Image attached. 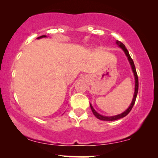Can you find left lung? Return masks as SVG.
Returning <instances> with one entry per match:
<instances>
[{"instance_id": "1", "label": "left lung", "mask_w": 158, "mask_h": 158, "mask_svg": "<svg viewBox=\"0 0 158 158\" xmlns=\"http://www.w3.org/2000/svg\"><path fill=\"white\" fill-rule=\"evenodd\" d=\"M116 44L118 45V47H120V48H122L123 49V51L124 52L125 55H127V58H128V60L129 62V63L131 64V69H132V71H133V73H134V75H135V94H134V97H133V99H132V101H131L130 106H129L128 109H127L126 111L123 112L122 114H118V115H116V116H102L101 115V114H99L98 113H97V112L95 111L94 108H93L92 105L90 104V109L92 110V112L93 114H94L95 116H96V118H98V119L100 120H103V121H115V120H117V119H119L121 118H123L124 117V116H126L127 114H128L130 111L132 109L134 104H135V101H136V98H137V93H138V88H139V82H138V76H137V71H136V68H135V64H134V62H133V60L131 59V57H130V55H129V53L128 50H127L126 47H125L124 44H123V43L118 42V41H116Z\"/></svg>"}]
</instances>
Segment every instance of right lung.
Here are the masks:
<instances>
[{"instance_id": "add662e5", "label": "right lung", "mask_w": 158, "mask_h": 158, "mask_svg": "<svg viewBox=\"0 0 158 158\" xmlns=\"http://www.w3.org/2000/svg\"><path fill=\"white\" fill-rule=\"evenodd\" d=\"M43 37H47V36H45V35H42V36H39V37H37L36 39H41V38H43Z\"/></svg>"}]
</instances>
